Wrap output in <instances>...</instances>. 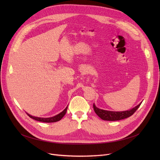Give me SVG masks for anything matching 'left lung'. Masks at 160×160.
Instances as JSON below:
<instances>
[{"instance_id":"8db88e82","label":"left lung","mask_w":160,"mask_h":160,"mask_svg":"<svg viewBox=\"0 0 160 160\" xmlns=\"http://www.w3.org/2000/svg\"><path fill=\"white\" fill-rule=\"evenodd\" d=\"M141 104V102L135 108L131 109V110H127V111H124V112H111V111L101 110V109H99L97 107H96L94 104H93V109L96 114L102 120L114 121L122 120L130 117L136 112V111L139 108Z\"/></svg>"}]
</instances>
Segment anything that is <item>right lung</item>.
Masks as SVG:
<instances>
[{
    "mask_svg": "<svg viewBox=\"0 0 160 160\" xmlns=\"http://www.w3.org/2000/svg\"><path fill=\"white\" fill-rule=\"evenodd\" d=\"M67 107H66L65 110L62 112H61L60 113H59L57 115L52 117H48V118H42V117H33V116H32V115H29L28 113H27V115L30 117V118L34 119L36 121H38L43 122H57V121H60L63 118V117L65 115V114L67 112Z\"/></svg>",
    "mask_w": 160,
    "mask_h": 160,
    "instance_id": "obj_1",
    "label": "right lung"
}]
</instances>
